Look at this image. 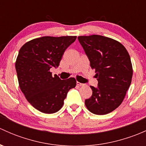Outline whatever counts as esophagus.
Wrapping results in <instances>:
<instances>
[{"instance_id": "obj_1", "label": "esophagus", "mask_w": 146, "mask_h": 146, "mask_svg": "<svg viewBox=\"0 0 146 146\" xmlns=\"http://www.w3.org/2000/svg\"><path fill=\"white\" fill-rule=\"evenodd\" d=\"M76 84H77L78 86H82V85H84V84H82L81 82H76Z\"/></svg>"}]
</instances>
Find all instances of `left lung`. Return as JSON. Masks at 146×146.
Returning a JSON list of instances; mask_svg holds the SVG:
<instances>
[{
	"mask_svg": "<svg viewBox=\"0 0 146 146\" xmlns=\"http://www.w3.org/2000/svg\"><path fill=\"white\" fill-rule=\"evenodd\" d=\"M79 42L95 69L98 87L90 86L92 95L85 100L90 111L98 115L111 112L123 102L131 82L130 56L117 41L101 35L80 36Z\"/></svg>",
	"mask_w": 146,
	"mask_h": 146,
	"instance_id": "left-lung-1",
	"label": "left lung"
}]
</instances>
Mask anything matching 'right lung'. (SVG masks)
<instances>
[{
    "label": "right lung",
    "mask_w": 146,
    "mask_h": 146,
    "mask_svg": "<svg viewBox=\"0 0 146 146\" xmlns=\"http://www.w3.org/2000/svg\"><path fill=\"white\" fill-rule=\"evenodd\" d=\"M76 39V36H42L25 43L19 51L15 69L20 90L41 112L58 111L68 91L76 87L74 78L61 80L50 72L59 66L66 49Z\"/></svg>",
    "instance_id": "right-lung-1"
}]
</instances>
